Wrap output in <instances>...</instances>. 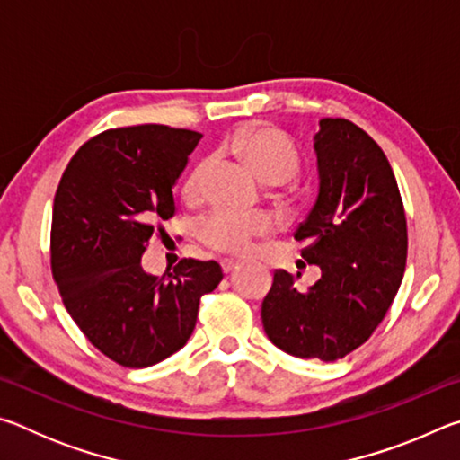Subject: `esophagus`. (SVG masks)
<instances>
[{"label": "esophagus", "mask_w": 460, "mask_h": 460, "mask_svg": "<svg viewBox=\"0 0 460 460\" xmlns=\"http://www.w3.org/2000/svg\"><path fill=\"white\" fill-rule=\"evenodd\" d=\"M239 266H241V263L235 261V260H223V261H221V268H223L225 274H231V271L237 270Z\"/></svg>", "instance_id": "34e87169"}]
</instances>
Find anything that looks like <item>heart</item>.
Segmentation results:
<instances>
[{"mask_svg":"<svg viewBox=\"0 0 460 460\" xmlns=\"http://www.w3.org/2000/svg\"><path fill=\"white\" fill-rule=\"evenodd\" d=\"M221 152L229 154L258 181L266 184H286L298 174L300 154L296 146L282 131L271 126H252L243 128L225 137ZM208 170V160L192 170L184 181V199L199 200L202 197V182ZM274 227V221L266 213H233V211H213L200 223L199 235L202 243L221 253L243 255L252 247V241L266 235Z\"/></svg>","mask_w":460,"mask_h":460,"instance_id":"obj_1","label":"heart"}]
</instances>
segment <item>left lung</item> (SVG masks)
I'll list each match as a JSON object with an SVG mask.
<instances>
[{"mask_svg":"<svg viewBox=\"0 0 460 460\" xmlns=\"http://www.w3.org/2000/svg\"><path fill=\"white\" fill-rule=\"evenodd\" d=\"M314 150L321 189L294 237L323 274L300 292L292 274L276 270L261 323L288 355L337 361L361 347L392 306L406 270L408 225L394 170L359 126L321 119Z\"/></svg>","mask_w":460,"mask_h":460,"instance_id":"8db88e82","label":"left lung"}]
</instances>
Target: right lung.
Wrapping results in <instances>:
<instances>
[{"mask_svg": "<svg viewBox=\"0 0 460 460\" xmlns=\"http://www.w3.org/2000/svg\"><path fill=\"white\" fill-rule=\"evenodd\" d=\"M200 137L155 123L107 129L76 150L54 194V282L91 345L123 367H150L182 349L200 298L223 279L213 260L184 258L168 278L139 263L176 213L172 189Z\"/></svg>", "mask_w": 460, "mask_h": 460, "instance_id": "right-lung-1", "label": "right lung"}]
</instances>
